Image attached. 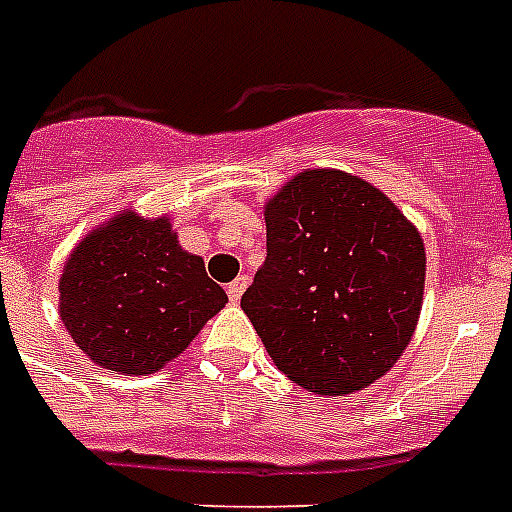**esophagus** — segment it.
<instances>
[{"label":"esophagus","instance_id":"obj_1","mask_svg":"<svg viewBox=\"0 0 512 512\" xmlns=\"http://www.w3.org/2000/svg\"><path fill=\"white\" fill-rule=\"evenodd\" d=\"M247 284H249L247 276H239L236 281H231V284H228V300H231V303H239L241 295H244V289H247Z\"/></svg>","mask_w":512,"mask_h":512}]
</instances>
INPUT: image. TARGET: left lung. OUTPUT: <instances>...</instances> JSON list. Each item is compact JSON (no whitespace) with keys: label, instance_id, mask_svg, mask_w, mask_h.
I'll return each mask as SVG.
<instances>
[{"label":"left lung","instance_id":"obj_1","mask_svg":"<svg viewBox=\"0 0 512 512\" xmlns=\"http://www.w3.org/2000/svg\"><path fill=\"white\" fill-rule=\"evenodd\" d=\"M268 257L241 311L289 380L348 396L412 340L425 244L393 201L342 170H305L265 201Z\"/></svg>","mask_w":512,"mask_h":512}]
</instances>
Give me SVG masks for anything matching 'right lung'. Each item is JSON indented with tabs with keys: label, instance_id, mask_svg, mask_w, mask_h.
Here are the masks:
<instances>
[{
	"label": "right lung",
	"instance_id": "obj_1",
	"mask_svg": "<svg viewBox=\"0 0 512 512\" xmlns=\"http://www.w3.org/2000/svg\"><path fill=\"white\" fill-rule=\"evenodd\" d=\"M58 311L92 364L154 374L183 353L228 303L204 260L177 244L170 217L135 209L92 228L68 255Z\"/></svg>",
	"mask_w": 512,
	"mask_h": 512
}]
</instances>
